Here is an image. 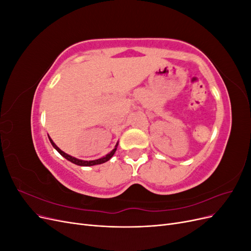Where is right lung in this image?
Listing matches in <instances>:
<instances>
[{"label":"right lung","instance_id":"obj_1","mask_svg":"<svg viewBox=\"0 0 251 251\" xmlns=\"http://www.w3.org/2000/svg\"><path fill=\"white\" fill-rule=\"evenodd\" d=\"M48 137H49V140H50V142H51V144H52V147L54 148L58 153L62 155L64 158H66L67 160H69L70 162H72V163H74V164H76V165H80V166H92V165H96V164H101V163H104V162H107V161H109L110 159L113 157V155L115 154V151H116V150H117V147H118V141H117V143H116V146H115V148H114L109 154H107L105 156H103V157H101V158H100V159H96V160H90V161H86V160H80V159H77V158H75V157H72V156H70V155H68V154H66L65 151H63L62 150H60L56 144L53 142V140L50 138V136L48 135Z\"/></svg>","mask_w":251,"mask_h":251}]
</instances>
